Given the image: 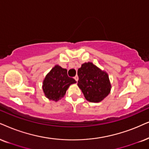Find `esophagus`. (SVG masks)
<instances>
[{
    "mask_svg": "<svg viewBox=\"0 0 149 149\" xmlns=\"http://www.w3.org/2000/svg\"><path fill=\"white\" fill-rule=\"evenodd\" d=\"M74 79L76 80V81H78V76H76L74 77Z\"/></svg>",
    "mask_w": 149,
    "mask_h": 149,
    "instance_id": "34e87169",
    "label": "esophagus"
}]
</instances>
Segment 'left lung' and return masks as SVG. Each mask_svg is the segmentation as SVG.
<instances>
[{
	"label": "left lung",
	"mask_w": 149,
	"mask_h": 149,
	"mask_svg": "<svg viewBox=\"0 0 149 149\" xmlns=\"http://www.w3.org/2000/svg\"><path fill=\"white\" fill-rule=\"evenodd\" d=\"M78 76V85L88 101L99 102L110 93L111 86L108 75L93 63L82 64Z\"/></svg>",
	"instance_id": "obj_1"
}]
</instances>
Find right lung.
I'll list each match as a JSON object with an SVG mask.
<instances>
[{"instance_id":"add662e5","label":"right lung","mask_w":149,"mask_h":149,"mask_svg":"<svg viewBox=\"0 0 149 149\" xmlns=\"http://www.w3.org/2000/svg\"><path fill=\"white\" fill-rule=\"evenodd\" d=\"M76 82L74 79L68 76L67 69L56 65L43 81V91L47 98L58 101L65 95L69 86Z\"/></svg>"}]
</instances>
